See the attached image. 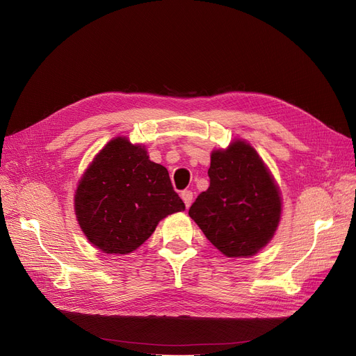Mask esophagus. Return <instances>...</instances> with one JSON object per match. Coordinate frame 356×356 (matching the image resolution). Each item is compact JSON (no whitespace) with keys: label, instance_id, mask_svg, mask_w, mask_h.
Returning <instances> with one entry per match:
<instances>
[{"label":"esophagus","instance_id":"34e87169","mask_svg":"<svg viewBox=\"0 0 356 356\" xmlns=\"http://www.w3.org/2000/svg\"><path fill=\"white\" fill-rule=\"evenodd\" d=\"M181 199L186 204V208H189L192 204V200H193V192L192 191H183L181 192Z\"/></svg>","mask_w":356,"mask_h":356}]
</instances>
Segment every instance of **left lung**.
Masks as SVG:
<instances>
[{
	"label": "left lung",
	"instance_id": "1",
	"mask_svg": "<svg viewBox=\"0 0 356 356\" xmlns=\"http://www.w3.org/2000/svg\"><path fill=\"white\" fill-rule=\"evenodd\" d=\"M211 184L189 209L212 244L227 257L257 254L273 238L282 215V197L255 149L235 141L212 153Z\"/></svg>",
	"mask_w": 356,
	"mask_h": 356
}]
</instances>
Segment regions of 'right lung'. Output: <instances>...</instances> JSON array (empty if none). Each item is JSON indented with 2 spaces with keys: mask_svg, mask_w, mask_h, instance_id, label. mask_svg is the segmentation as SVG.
Listing matches in <instances>:
<instances>
[{
  "mask_svg": "<svg viewBox=\"0 0 356 356\" xmlns=\"http://www.w3.org/2000/svg\"><path fill=\"white\" fill-rule=\"evenodd\" d=\"M79 225L106 254H129L167 215L184 211L167 168L149 161L141 145L109 141L93 159L74 195Z\"/></svg>",
  "mask_w": 356,
  "mask_h": 356,
  "instance_id": "1",
  "label": "right lung"
}]
</instances>
